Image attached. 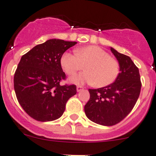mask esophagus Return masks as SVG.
<instances>
[{
  "mask_svg": "<svg viewBox=\"0 0 156 156\" xmlns=\"http://www.w3.org/2000/svg\"><path fill=\"white\" fill-rule=\"evenodd\" d=\"M82 90H83V87H81V86H77V91L80 92V91Z\"/></svg>",
  "mask_w": 156,
  "mask_h": 156,
  "instance_id": "esophagus-1",
  "label": "esophagus"
}]
</instances>
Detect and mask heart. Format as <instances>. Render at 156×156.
<instances>
[{
  "label": "heart",
  "instance_id": "b5f03b06",
  "mask_svg": "<svg viewBox=\"0 0 156 156\" xmlns=\"http://www.w3.org/2000/svg\"><path fill=\"white\" fill-rule=\"evenodd\" d=\"M75 52H65L60 58L63 70L70 76L82 70L84 66L86 71L73 78V82L93 83L96 87H104L116 81L119 74V62L104 49L89 45L76 49Z\"/></svg>",
  "mask_w": 156,
  "mask_h": 156
}]
</instances>
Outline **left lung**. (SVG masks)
I'll use <instances>...</instances> for the list:
<instances>
[{
    "instance_id": "8db88e82",
    "label": "left lung",
    "mask_w": 156,
    "mask_h": 156,
    "mask_svg": "<svg viewBox=\"0 0 156 156\" xmlns=\"http://www.w3.org/2000/svg\"><path fill=\"white\" fill-rule=\"evenodd\" d=\"M111 51L117 57L119 73L111 84L99 89H89V101L84 106L86 116L99 125H116L133 109L140 96L141 81L139 69L127 55L115 49Z\"/></svg>"
}]
</instances>
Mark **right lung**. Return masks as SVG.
<instances>
[{
    "mask_svg": "<svg viewBox=\"0 0 156 156\" xmlns=\"http://www.w3.org/2000/svg\"><path fill=\"white\" fill-rule=\"evenodd\" d=\"M76 43L49 39L21 58L14 75V90L20 105L33 119L41 122L58 119L68 99L76 94L75 84L60 85L66 78L60 58Z\"/></svg>",
    "mask_w": 156,
    "mask_h": 156,
    "instance_id": "1",
    "label": "right lung"
}]
</instances>
